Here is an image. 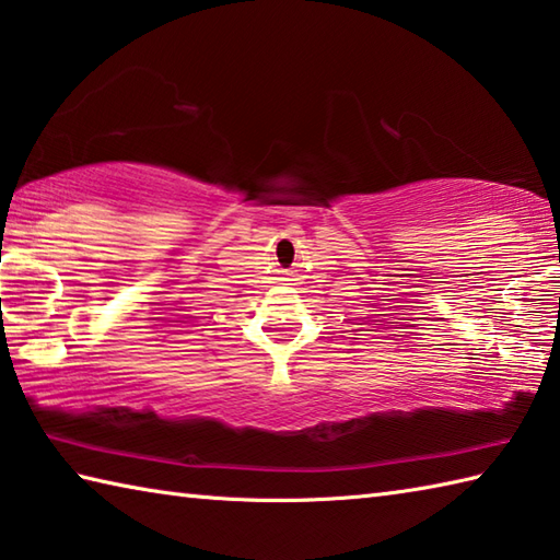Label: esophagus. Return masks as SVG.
Listing matches in <instances>:
<instances>
[{
    "mask_svg": "<svg viewBox=\"0 0 560 560\" xmlns=\"http://www.w3.org/2000/svg\"><path fill=\"white\" fill-rule=\"evenodd\" d=\"M294 280V272L292 270H282V282H292Z\"/></svg>",
    "mask_w": 560,
    "mask_h": 560,
    "instance_id": "obj_1",
    "label": "esophagus"
}]
</instances>
